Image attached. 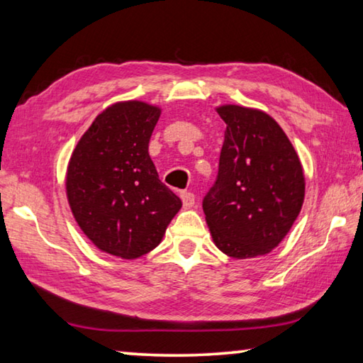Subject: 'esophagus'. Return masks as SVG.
<instances>
[{
    "mask_svg": "<svg viewBox=\"0 0 363 363\" xmlns=\"http://www.w3.org/2000/svg\"><path fill=\"white\" fill-rule=\"evenodd\" d=\"M181 200H182L184 208H192L195 203V195L192 192L184 190V192H181Z\"/></svg>",
    "mask_w": 363,
    "mask_h": 363,
    "instance_id": "obj_1",
    "label": "esophagus"
}]
</instances>
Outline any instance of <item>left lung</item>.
Segmentation results:
<instances>
[{"mask_svg": "<svg viewBox=\"0 0 363 363\" xmlns=\"http://www.w3.org/2000/svg\"><path fill=\"white\" fill-rule=\"evenodd\" d=\"M216 110L227 128L216 182L203 199L206 224L227 256L267 255L290 232L303 206V167L272 116L240 106Z\"/></svg>", "mask_w": 363, "mask_h": 363, "instance_id": "1", "label": "left lung"}]
</instances>
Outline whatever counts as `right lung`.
<instances>
[{"label":"right lung","mask_w":363,"mask_h":363,"mask_svg":"<svg viewBox=\"0 0 363 363\" xmlns=\"http://www.w3.org/2000/svg\"><path fill=\"white\" fill-rule=\"evenodd\" d=\"M160 113L140 101L107 107L78 140L67 168V199L79 229L121 259L155 248L182 206L149 155Z\"/></svg>","instance_id":"1"}]
</instances>
